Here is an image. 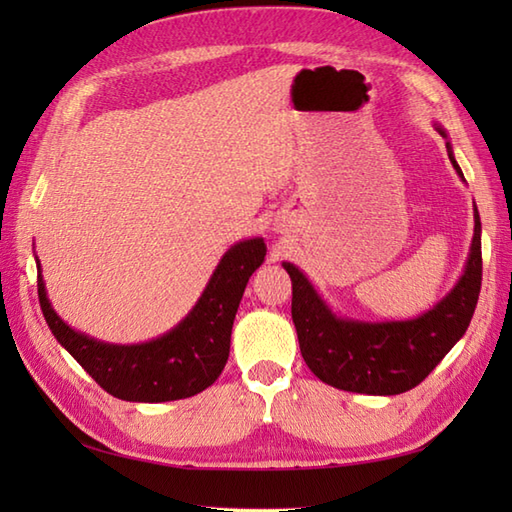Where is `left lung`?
I'll list each match as a JSON object with an SVG mask.
<instances>
[{
    "mask_svg": "<svg viewBox=\"0 0 512 512\" xmlns=\"http://www.w3.org/2000/svg\"><path fill=\"white\" fill-rule=\"evenodd\" d=\"M442 138L447 132L436 125ZM453 169L464 173L447 140ZM475 231L464 273L447 297L407 321L336 317L301 270L284 262L292 279V321L310 372L336 389L369 396H396L420 385L458 343L477 306L482 286V222L473 206Z\"/></svg>",
    "mask_w": 512,
    "mask_h": 512,
    "instance_id": "8db88e82",
    "label": "left lung"
}]
</instances>
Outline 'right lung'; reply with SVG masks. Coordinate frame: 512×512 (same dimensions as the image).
Returning a JSON list of instances; mask_svg holds the SVG:
<instances>
[{"label": "right lung", "mask_w": 512, "mask_h": 512, "mask_svg": "<svg viewBox=\"0 0 512 512\" xmlns=\"http://www.w3.org/2000/svg\"><path fill=\"white\" fill-rule=\"evenodd\" d=\"M262 237L237 242L222 255L200 299L176 328L158 339L134 345L105 343L70 328L48 299L37 259L41 312L74 361L107 394L129 402H167L211 387L228 361L235 312L250 275L264 264Z\"/></svg>", "instance_id": "add662e5"}]
</instances>
